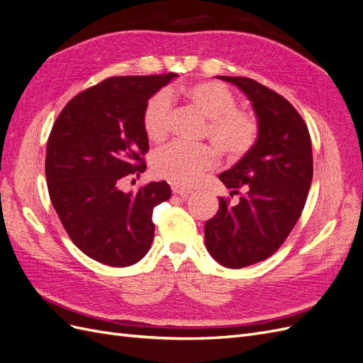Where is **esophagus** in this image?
I'll list each match as a JSON object with an SVG mask.
<instances>
[{"mask_svg":"<svg viewBox=\"0 0 363 363\" xmlns=\"http://www.w3.org/2000/svg\"><path fill=\"white\" fill-rule=\"evenodd\" d=\"M171 189H172V192H174L175 195H180V196H183V199H186V196H188V195L191 194L189 189L182 188V186H179V184H172Z\"/></svg>","mask_w":363,"mask_h":363,"instance_id":"obj_1","label":"esophagus"}]
</instances>
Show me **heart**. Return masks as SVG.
Wrapping results in <instances>:
<instances>
[{
  "mask_svg": "<svg viewBox=\"0 0 363 363\" xmlns=\"http://www.w3.org/2000/svg\"><path fill=\"white\" fill-rule=\"evenodd\" d=\"M184 96L208 119L207 136L228 159H242L255 147L259 135L257 119L251 112L238 108V98L227 86L216 82L196 83L184 91ZM172 112L169 91H159L147 101L142 125L151 142H162L168 136ZM216 164L218 152L207 145L171 144L152 157L156 175L179 186L196 184Z\"/></svg>",
  "mask_w": 363,
  "mask_h": 363,
  "instance_id": "obj_1",
  "label": "heart"
}]
</instances>
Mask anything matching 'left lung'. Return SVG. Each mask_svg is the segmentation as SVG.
Segmentation results:
<instances>
[{
  "mask_svg": "<svg viewBox=\"0 0 363 363\" xmlns=\"http://www.w3.org/2000/svg\"><path fill=\"white\" fill-rule=\"evenodd\" d=\"M251 103L259 123L255 147L219 174L236 206L219 199V211L204 225L206 248L225 268L265 260L298 221L313 175L312 142L300 113L281 95L245 77L218 75Z\"/></svg>",
  "mask_w": 363,
  "mask_h": 363,
  "instance_id": "8db88e82",
  "label": "left lung"
}]
</instances>
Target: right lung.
<instances>
[{
    "label": "right lung",
    "instance_id": "add662e5",
    "mask_svg": "<svg viewBox=\"0 0 363 363\" xmlns=\"http://www.w3.org/2000/svg\"><path fill=\"white\" fill-rule=\"evenodd\" d=\"M177 74L112 77L65 106L48 138L45 175L60 221L86 256L130 267L155 238L152 208L171 199L167 182L124 192L125 175L144 172L148 136L142 113Z\"/></svg>",
    "mask_w": 363,
    "mask_h": 363
}]
</instances>
